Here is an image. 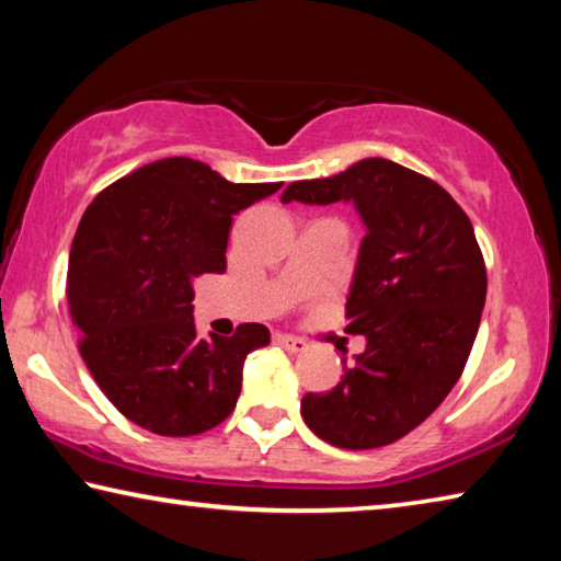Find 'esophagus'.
<instances>
[{"label":"esophagus","mask_w":561,"mask_h":561,"mask_svg":"<svg viewBox=\"0 0 561 561\" xmlns=\"http://www.w3.org/2000/svg\"><path fill=\"white\" fill-rule=\"evenodd\" d=\"M274 344H279L282 348L291 351V354H301V351H307V341H301L297 336H287V334L274 336Z\"/></svg>","instance_id":"esophagus-1"}]
</instances>
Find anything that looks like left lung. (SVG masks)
Listing matches in <instances>:
<instances>
[{
    "label": "left lung",
    "instance_id": "8db88e82",
    "mask_svg": "<svg viewBox=\"0 0 561 561\" xmlns=\"http://www.w3.org/2000/svg\"><path fill=\"white\" fill-rule=\"evenodd\" d=\"M354 201L366 222L346 334L366 351L329 393L301 398L304 423L344 450L401 440L453 391L478 336L488 272L472 222L448 190L386 158L297 180L282 203Z\"/></svg>",
    "mask_w": 561,
    "mask_h": 561
}]
</instances>
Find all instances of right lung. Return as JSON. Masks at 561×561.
<instances>
[{"label":"right lung","mask_w":561,"mask_h":561,"mask_svg":"<svg viewBox=\"0 0 561 561\" xmlns=\"http://www.w3.org/2000/svg\"><path fill=\"white\" fill-rule=\"evenodd\" d=\"M279 187L227 183L201 160L163 158L101 190L83 213L66 274L79 351L140 428L187 438L234 411L244 358L270 344V329L201 339L193 279L227 270L232 215Z\"/></svg>","instance_id":"1"}]
</instances>
